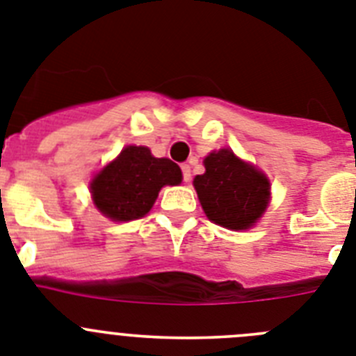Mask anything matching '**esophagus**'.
Instances as JSON below:
<instances>
[{"label": "esophagus", "instance_id": "obj_1", "mask_svg": "<svg viewBox=\"0 0 356 356\" xmlns=\"http://www.w3.org/2000/svg\"><path fill=\"white\" fill-rule=\"evenodd\" d=\"M181 175H184V181H191L193 175H191V165H188V163H184V165H181Z\"/></svg>", "mask_w": 356, "mask_h": 356}]
</instances>
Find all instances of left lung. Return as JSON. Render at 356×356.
Wrapping results in <instances>:
<instances>
[{
	"mask_svg": "<svg viewBox=\"0 0 356 356\" xmlns=\"http://www.w3.org/2000/svg\"><path fill=\"white\" fill-rule=\"evenodd\" d=\"M205 169L194 178V188L210 221L228 229H248L259 221L269 201V180L259 169L232 149L210 153Z\"/></svg>",
	"mask_w": 356,
	"mask_h": 356,
	"instance_id": "left-lung-1",
	"label": "left lung"
}]
</instances>
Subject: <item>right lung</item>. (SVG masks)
Wrapping results in <instances>:
<instances>
[{"label": "right lung", "mask_w": 356, "mask_h": 356, "mask_svg": "<svg viewBox=\"0 0 356 356\" xmlns=\"http://www.w3.org/2000/svg\"><path fill=\"white\" fill-rule=\"evenodd\" d=\"M181 171L172 160L155 159L144 146H128L90 184L94 205L114 221L144 217L163 185H178Z\"/></svg>", "instance_id": "obj_1"}]
</instances>
